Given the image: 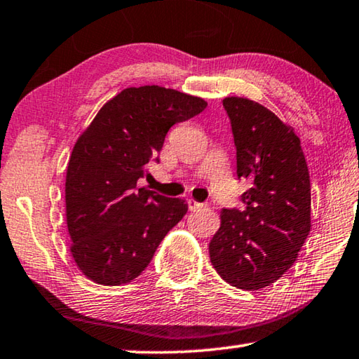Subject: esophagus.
<instances>
[{
    "label": "esophagus",
    "mask_w": 359,
    "mask_h": 359,
    "mask_svg": "<svg viewBox=\"0 0 359 359\" xmlns=\"http://www.w3.org/2000/svg\"><path fill=\"white\" fill-rule=\"evenodd\" d=\"M187 205H189V209H191V211H198V209L208 206L206 203H198V201H195L192 198L187 200Z\"/></svg>",
    "instance_id": "34e87169"
}]
</instances>
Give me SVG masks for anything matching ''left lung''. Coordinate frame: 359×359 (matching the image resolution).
Segmentation results:
<instances>
[{
	"label": "left lung",
	"instance_id": "8db88e82",
	"mask_svg": "<svg viewBox=\"0 0 359 359\" xmlns=\"http://www.w3.org/2000/svg\"><path fill=\"white\" fill-rule=\"evenodd\" d=\"M236 147V175L248 180L243 208H225L209 243L212 266L229 285H272L297 259L311 229V182L300 139L267 107L223 100Z\"/></svg>",
	"mask_w": 359,
	"mask_h": 359
}]
</instances>
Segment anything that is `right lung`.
Instances as JSON below:
<instances>
[{
	"instance_id": "add662e5",
	"label": "right lung",
	"mask_w": 359,
	"mask_h": 359,
	"mask_svg": "<svg viewBox=\"0 0 359 359\" xmlns=\"http://www.w3.org/2000/svg\"><path fill=\"white\" fill-rule=\"evenodd\" d=\"M198 97L159 86L130 87L101 107L74 145L65 206L72 255L92 281L120 286L153 259L187 203L137 189L159 164L168 130L206 109Z\"/></svg>"
}]
</instances>
